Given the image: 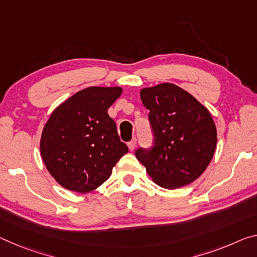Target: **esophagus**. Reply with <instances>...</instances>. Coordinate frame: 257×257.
Segmentation results:
<instances>
[{"instance_id":"esophagus-1","label":"esophagus","mask_w":257,"mask_h":257,"mask_svg":"<svg viewBox=\"0 0 257 257\" xmlns=\"http://www.w3.org/2000/svg\"><path fill=\"white\" fill-rule=\"evenodd\" d=\"M128 148H129L130 151L135 150V148H136V138H133V140L129 142V143H128Z\"/></svg>"}]
</instances>
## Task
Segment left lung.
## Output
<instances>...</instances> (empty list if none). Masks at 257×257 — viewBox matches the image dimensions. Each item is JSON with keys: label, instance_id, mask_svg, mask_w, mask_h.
<instances>
[{"label": "left lung", "instance_id": "1", "mask_svg": "<svg viewBox=\"0 0 257 257\" xmlns=\"http://www.w3.org/2000/svg\"><path fill=\"white\" fill-rule=\"evenodd\" d=\"M141 99L150 111L156 143L140 149L136 158L159 186L189 185L205 172L214 157L217 130L208 108L169 82L143 88Z\"/></svg>", "mask_w": 257, "mask_h": 257}]
</instances>
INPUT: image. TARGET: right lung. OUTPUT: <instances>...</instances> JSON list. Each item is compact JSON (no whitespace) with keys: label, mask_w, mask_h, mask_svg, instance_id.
Instances as JSON below:
<instances>
[{"label":"right lung","mask_w":257,"mask_h":257,"mask_svg":"<svg viewBox=\"0 0 257 257\" xmlns=\"http://www.w3.org/2000/svg\"><path fill=\"white\" fill-rule=\"evenodd\" d=\"M121 93L120 87H89L51 113L41 135V157L65 189L79 193L97 189L128 152L107 114Z\"/></svg>","instance_id":"add662e5"}]
</instances>
